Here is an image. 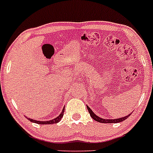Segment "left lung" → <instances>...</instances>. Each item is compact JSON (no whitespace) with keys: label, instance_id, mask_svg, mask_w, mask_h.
Segmentation results:
<instances>
[{"label":"left lung","instance_id":"1","mask_svg":"<svg viewBox=\"0 0 153 153\" xmlns=\"http://www.w3.org/2000/svg\"><path fill=\"white\" fill-rule=\"evenodd\" d=\"M86 108H87L89 113H90V117H91L93 120H96V121H97V122L99 123H117L122 122V121H124L125 120H126V119L130 116V114H129L128 115L127 117H124L120 119H116V120H106V119H102V118H100V117H97V115L92 111L91 109H90V108L88 106H86Z\"/></svg>","mask_w":153,"mask_h":153}]
</instances>
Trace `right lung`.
Wrapping results in <instances>:
<instances>
[{"label": "right lung", "instance_id": "right-lung-1", "mask_svg": "<svg viewBox=\"0 0 153 153\" xmlns=\"http://www.w3.org/2000/svg\"><path fill=\"white\" fill-rule=\"evenodd\" d=\"M63 113H64V108L62 110V113H60L59 116H58L56 118L53 119L52 120H49V121H37V120H33V119H28V120L32 123H37V124H53V123H59L61 120V118L63 117Z\"/></svg>", "mask_w": 153, "mask_h": 153}]
</instances>
